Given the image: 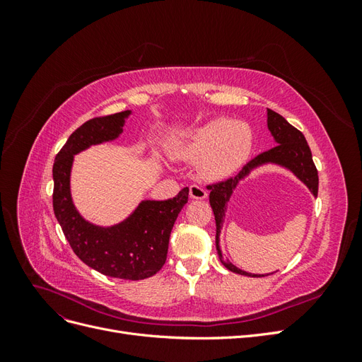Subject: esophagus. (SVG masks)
<instances>
[{
  "label": "esophagus",
  "mask_w": 362,
  "mask_h": 362,
  "mask_svg": "<svg viewBox=\"0 0 362 362\" xmlns=\"http://www.w3.org/2000/svg\"><path fill=\"white\" fill-rule=\"evenodd\" d=\"M189 192H190V198L192 199H205L206 196H208L206 190L204 187H201V185H196V184L190 185Z\"/></svg>",
  "instance_id": "1"
}]
</instances>
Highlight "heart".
<instances>
[{"mask_svg": "<svg viewBox=\"0 0 362 362\" xmlns=\"http://www.w3.org/2000/svg\"><path fill=\"white\" fill-rule=\"evenodd\" d=\"M254 149V131L243 120L211 119L193 128L175 144L177 154L199 160L205 180L221 181L233 177L245 166Z\"/></svg>", "mask_w": 362, "mask_h": 362, "instance_id": "heart-1", "label": "heart"}]
</instances>
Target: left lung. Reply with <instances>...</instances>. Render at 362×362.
I'll list each match as a JSON object with an SVG mask.
<instances>
[{
    "mask_svg": "<svg viewBox=\"0 0 362 362\" xmlns=\"http://www.w3.org/2000/svg\"><path fill=\"white\" fill-rule=\"evenodd\" d=\"M267 128L276 146H273L272 149L257 156L254 160H250L246 166L240 170L237 177L214 185H208V190H210V205L213 208L214 218H216L217 255L228 270L238 273V275L252 276V278H261L266 275L247 273L242 269L235 267L233 262H229L223 258L222 249H221V231H222L223 221L226 216V205L229 201H231L235 189L238 187V184L243 180H246L254 170L262 166H267V164H273V166H279L282 169L291 172L296 178L302 181L306 187H308V190L313 193L314 198H317V192H319V175H317V169L314 166L313 156H311V149L308 144H306L305 136L299 129H296L293 125H290L281 115L270 110V108H267Z\"/></svg>",
    "mask_w": 362,
    "mask_h": 362,
    "instance_id": "obj_1",
    "label": "left lung"
}]
</instances>
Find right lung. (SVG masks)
I'll return each instance as SVG.
<instances>
[{"label": "right lung", "mask_w": 362, "mask_h": 362, "mask_svg": "<svg viewBox=\"0 0 362 362\" xmlns=\"http://www.w3.org/2000/svg\"><path fill=\"white\" fill-rule=\"evenodd\" d=\"M131 110L87 120L69 136L52 166L54 214L75 255L105 276L139 281L163 267L175 221L189 201L184 187L168 201L144 199L122 222L101 226L80 214L72 201L74 157L90 146L116 140L124 133Z\"/></svg>", "instance_id": "1"}]
</instances>
